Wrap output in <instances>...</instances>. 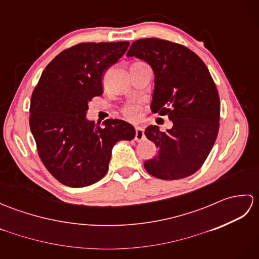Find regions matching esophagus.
Here are the masks:
<instances>
[{"label": "esophagus", "instance_id": "esophagus-1", "mask_svg": "<svg viewBox=\"0 0 259 259\" xmlns=\"http://www.w3.org/2000/svg\"><path fill=\"white\" fill-rule=\"evenodd\" d=\"M145 139H146V136H145V131H144V129H142L141 126H137V128H136L135 140H136V141H138V142H140V141L145 140Z\"/></svg>", "mask_w": 259, "mask_h": 259}]
</instances>
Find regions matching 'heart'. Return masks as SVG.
<instances>
[{"mask_svg": "<svg viewBox=\"0 0 259 259\" xmlns=\"http://www.w3.org/2000/svg\"><path fill=\"white\" fill-rule=\"evenodd\" d=\"M141 109V103L137 101H129L124 103L121 108V113H122L126 119L136 120L139 117V112Z\"/></svg>", "mask_w": 259, "mask_h": 259, "instance_id": "b5f03b06", "label": "heart"}]
</instances>
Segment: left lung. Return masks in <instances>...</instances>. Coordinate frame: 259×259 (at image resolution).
<instances>
[{"label": "left lung", "mask_w": 259, "mask_h": 259, "mask_svg": "<svg viewBox=\"0 0 259 259\" xmlns=\"http://www.w3.org/2000/svg\"><path fill=\"white\" fill-rule=\"evenodd\" d=\"M126 57L151 65L155 90L150 109L174 123L164 133L157 125L146 129L159 150L145 162L147 172L163 180L189 177L205 162L219 130L221 102L208 68L190 49L157 37L135 41Z\"/></svg>", "instance_id": "obj_1"}]
</instances>
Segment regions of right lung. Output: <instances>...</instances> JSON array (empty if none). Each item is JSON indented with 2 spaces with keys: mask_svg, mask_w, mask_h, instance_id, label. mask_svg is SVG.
Returning <instances> with one entry per match:
<instances>
[{
  "mask_svg": "<svg viewBox=\"0 0 259 259\" xmlns=\"http://www.w3.org/2000/svg\"><path fill=\"white\" fill-rule=\"evenodd\" d=\"M130 43L90 42L65 49L47 65L33 90L30 129L38 157L60 183L90 186L108 172L112 147L133 140L136 130L119 119L88 121L93 98L102 95V75Z\"/></svg>",
  "mask_w": 259,
  "mask_h": 259,
  "instance_id": "add662e5",
  "label": "right lung"
}]
</instances>
